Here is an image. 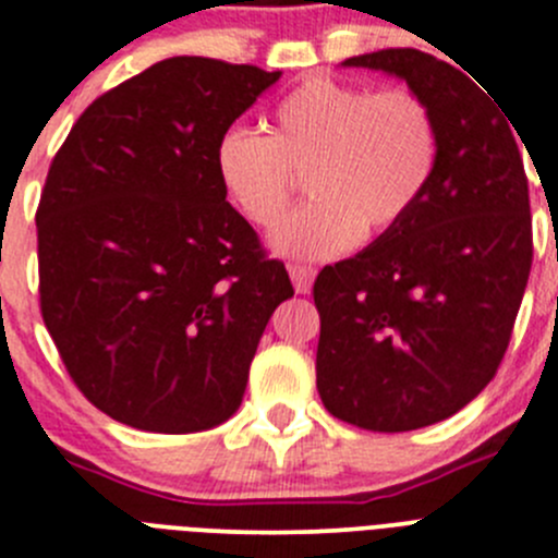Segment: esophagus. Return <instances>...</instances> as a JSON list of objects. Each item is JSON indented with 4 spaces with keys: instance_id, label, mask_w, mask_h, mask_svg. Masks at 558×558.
<instances>
[{
    "instance_id": "34e87169",
    "label": "esophagus",
    "mask_w": 558,
    "mask_h": 558,
    "mask_svg": "<svg viewBox=\"0 0 558 558\" xmlns=\"http://www.w3.org/2000/svg\"><path fill=\"white\" fill-rule=\"evenodd\" d=\"M289 275L296 294H307L313 286V278H316V267H311V264H289Z\"/></svg>"
}]
</instances>
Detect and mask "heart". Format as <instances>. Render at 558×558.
<instances>
[{
    "label": "heart",
    "mask_w": 558,
    "mask_h": 558,
    "mask_svg": "<svg viewBox=\"0 0 558 558\" xmlns=\"http://www.w3.org/2000/svg\"><path fill=\"white\" fill-rule=\"evenodd\" d=\"M439 163L434 108L409 86L371 92L313 75L280 97L269 133L231 128L215 149L229 202L262 231L289 215L302 177L311 202L278 234L280 253L329 258L403 223Z\"/></svg>",
    "instance_id": "1"
}]
</instances>
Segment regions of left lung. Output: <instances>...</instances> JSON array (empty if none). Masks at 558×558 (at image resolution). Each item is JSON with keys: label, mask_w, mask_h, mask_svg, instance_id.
I'll return each mask as SVG.
<instances>
[{"label": "left lung", "mask_w": 558, "mask_h": 558, "mask_svg": "<svg viewBox=\"0 0 558 558\" xmlns=\"http://www.w3.org/2000/svg\"><path fill=\"white\" fill-rule=\"evenodd\" d=\"M343 64L403 78L439 122L423 202L313 283L322 403L356 428L403 434L461 411L505 360L534 256L529 180L507 111L456 64L416 48Z\"/></svg>", "instance_id": "obj_1"}]
</instances>
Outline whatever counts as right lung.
I'll return each mask as SVG.
<instances>
[{
	"mask_svg": "<svg viewBox=\"0 0 558 558\" xmlns=\"http://www.w3.org/2000/svg\"><path fill=\"white\" fill-rule=\"evenodd\" d=\"M278 78L163 59L97 97L53 155L35 218L40 313L75 387L117 423H226L294 296L215 171L220 135Z\"/></svg>",
	"mask_w": 558,
	"mask_h": 558,
	"instance_id": "add662e5",
	"label": "right lung"
}]
</instances>
